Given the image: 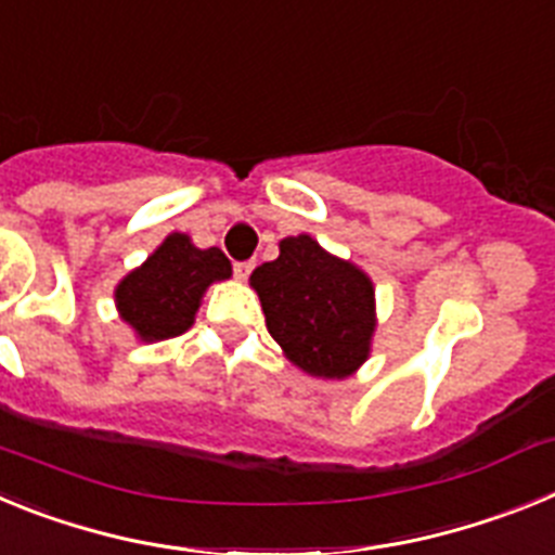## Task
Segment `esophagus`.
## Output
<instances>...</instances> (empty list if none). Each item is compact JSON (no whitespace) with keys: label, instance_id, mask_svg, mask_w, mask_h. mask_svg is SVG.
<instances>
[{"label":"esophagus","instance_id":"34e87169","mask_svg":"<svg viewBox=\"0 0 555 555\" xmlns=\"http://www.w3.org/2000/svg\"><path fill=\"white\" fill-rule=\"evenodd\" d=\"M253 267H255L253 261H238V263H233V274L238 278V281H247L249 272H253Z\"/></svg>","mask_w":555,"mask_h":555}]
</instances>
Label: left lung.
I'll return each instance as SVG.
<instances>
[{
    "instance_id": "8db88e82",
    "label": "left lung",
    "mask_w": 555,
    "mask_h": 555,
    "mask_svg": "<svg viewBox=\"0 0 555 555\" xmlns=\"http://www.w3.org/2000/svg\"><path fill=\"white\" fill-rule=\"evenodd\" d=\"M267 327L292 364L317 377H347L370 356L375 331L372 281L327 255L311 235L281 242V255L249 278Z\"/></svg>"
}]
</instances>
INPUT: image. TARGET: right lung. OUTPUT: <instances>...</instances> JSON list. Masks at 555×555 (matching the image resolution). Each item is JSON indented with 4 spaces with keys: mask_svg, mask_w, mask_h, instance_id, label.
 Here are the masks:
<instances>
[{
    "mask_svg": "<svg viewBox=\"0 0 555 555\" xmlns=\"http://www.w3.org/2000/svg\"><path fill=\"white\" fill-rule=\"evenodd\" d=\"M224 278H230V261L222 249H199L189 235L171 233L116 288L121 320L144 341L180 336L194 322L205 288Z\"/></svg>",
    "mask_w": 555,
    "mask_h": 555,
    "instance_id": "right-lung-1",
    "label": "right lung"
}]
</instances>
